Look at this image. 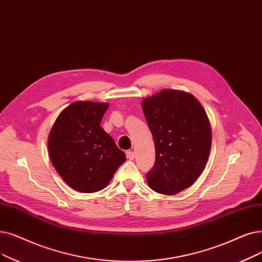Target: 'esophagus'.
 <instances>
[{
  "label": "esophagus",
  "instance_id": "34e87169",
  "mask_svg": "<svg viewBox=\"0 0 262 262\" xmlns=\"http://www.w3.org/2000/svg\"><path fill=\"white\" fill-rule=\"evenodd\" d=\"M126 156H127V158L129 159V161H133V159L135 158V153L133 151H127L126 152Z\"/></svg>",
  "mask_w": 262,
  "mask_h": 262
}]
</instances>
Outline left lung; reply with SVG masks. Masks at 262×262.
I'll return each mask as SVG.
<instances>
[{"mask_svg": "<svg viewBox=\"0 0 262 262\" xmlns=\"http://www.w3.org/2000/svg\"><path fill=\"white\" fill-rule=\"evenodd\" d=\"M155 143V165L149 186L176 195L195 183L208 163L212 144L209 118L188 92L164 89L141 101Z\"/></svg>", "mask_w": 262, "mask_h": 262, "instance_id": "8db88e82", "label": "left lung"}]
</instances>
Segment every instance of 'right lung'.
Listing matches in <instances>:
<instances>
[{"mask_svg": "<svg viewBox=\"0 0 262 262\" xmlns=\"http://www.w3.org/2000/svg\"><path fill=\"white\" fill-rule=\"evenodd\" d=\"M109 104L78 100L56 118L48 137L51 163L65 183L80 192L104 189L126 161L100 126Z\"/></svg>", "mask_w": 262, "mask_h": 262, "instance_id": "right-lung-1", "label": "right lung"}]
</instances>
